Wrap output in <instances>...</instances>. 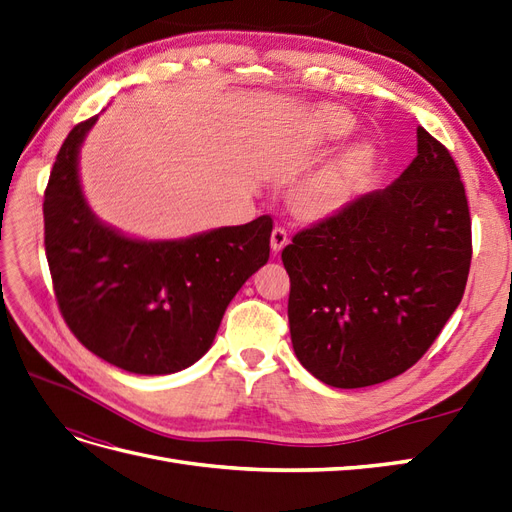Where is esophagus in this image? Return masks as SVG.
Segmentation results:
<instances>
[{
    "instance_id": "obj_1",
    "label": "esophagus",
    "mask_w": 512,
    "mask_h": 512,
    "mask_svg": "<svg viewBox=\"0 0 512 512\" xmlns=\"http://www.w3.org/2000/svg\"><path fill=\"white\" fill-rule=\"evenodd\" d=\"M286 245H288L286 230L284 228H273V232H271V252L280 254Z\"/></svg>"
}]
</instances>
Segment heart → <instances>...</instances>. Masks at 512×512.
I'll use <instances>...</instances> for the list:
<instances>
[{"label":"heart","mask_w":512,"mask_h":512,"mask_svg":"<svg viewBox=\"0 0 512 512\" xmlns=\"http://www.w3.org/2000/svg\"><path fill=\"white\" fill-rule=\"evenodd\" d=\"M309 141L316 145L339 141L352 132L354 119L339 106H316L305 117ZM371 166V149L352 147L324 164L292 194V207L301 218L320 220L342 209L359 190Z\"/></svg>","instance_id":"obj_1"}]
</instances>
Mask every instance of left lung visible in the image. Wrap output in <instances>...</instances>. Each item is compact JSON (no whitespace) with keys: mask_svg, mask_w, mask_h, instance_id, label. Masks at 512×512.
<instances>
[{"mask_svg":"<svg viewBox=\"0 0 512 512\" xmlns=\"http://www.w3.org/2000/svg\"><path fill=\"white\" fill-rule=\"evenodd\" d=\"M301 365L335 389L404 374L466 290L472 222L448 149L416 128V158L391 185L301 230L282 252Z\"/></svg>","mask_w":512,"mask_h":512,"instance_id":"left-lung-1","label":"left lung"}]
</instances>
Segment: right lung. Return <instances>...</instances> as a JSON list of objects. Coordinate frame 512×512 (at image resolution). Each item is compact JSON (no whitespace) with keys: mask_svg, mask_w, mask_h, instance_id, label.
Segmentation results:
<instances>
[{"mask_svg":"<svg viewBox=\"0 0 512 512\" xmlns=\"http://www.w3.org/2000/svg\"><path fill=\"white\" fill-rule=\"evenodd\" d=\"M98 117L74 126L44 192V250L76 339L130 374L166 376L211 348L228 303L269 260L260 215L185 239L147 241L104 224L87 205L79 153Z\"/></svg>","mask_w":512,"mask_h":512,"instance_id":"add662e5","label":"right lung"}]
</instances>
